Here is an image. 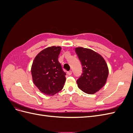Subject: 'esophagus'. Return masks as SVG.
<instances>
[{
    "label": "esophagus",
    "instance_id": "1",
    "mask_svg": "<svg viewBox=\"0 0 133 133\" xmlns=\"http://www.w3.org/2000/svg\"><path fill=\"white\" fill-rule=\"evenodd\" d=\"M67 74H68V75H71L72 74V71H71V70H70V71H68V72H67Z\"/></svg>",
    "mask_w": 133,
    "mask_h": 133
}]
</instances>
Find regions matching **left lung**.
I'll return each mask as SVG.
<instances>
[{"instance_id": "8db88e82", "label": "left lung", "mask_w": 133, "mask_h": 133, "mask_svg": "<svg viewBox=\"0 0 133 133\" xmlns=\"http://www.w3.org/2000/svg\"><path fill=\"white\" fill-rule=\"evenodd\" d=\"M81 62L83 73L76 80L78 87L85 93L93 94L105 85L109 70L105 60L98 53L88 48H75Z\"/></svg>"}]
</instances>
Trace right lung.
<instances>
[{
    "label": "right lung",
    "mask_w": 133,
    "mask_h": 133,
    "mask_svg": "<svg viewBox=\"0 0 133 133\" xmlns=\"http://www.w3.org/2000/svg\"><path fill=\"white\" fill-rule=\"evenodd\" d=\"M61 47L50 46L36 56L31 72L34 84L43 93L53 95L61 90L65 82L66 73L58 61Z\"/></svg>",
    "instance_id": "obj_1"
}]
</instances>
